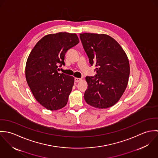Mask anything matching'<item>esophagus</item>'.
Returning <instances> with one entry per match:
<instances>
[{
    "label": "esophagus",
    "mask_w": 158,
    "mask_h": 158,
    "mask_svg": "<svg viewBox=\"0 0 158 158\" xmlns=\"http://www.w3.org/2000/svg\"><path fill=\"white\" fill-rule=\"evenodd\" d=\"M81 80V78H75V83H77V82H79Z\"/></svg>",
    "instance_id": "34e87169"
}]
</instances>
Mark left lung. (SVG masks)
Listing matches in <instances>:
<instances>
[{"mask_svg":"<svg viewBox=\"0 0 158 158\" xmlns=\"http://www.w3.org/2000/svg\"><path fill=\"white\" fill-rule=\"evenodd\" d=\"M80 38L90 65L95 66L97 74L87 76L88 89L84 98L88 104L97 108L114 105L128 85L130 64L119 44L105 34L82 33Z\"/></svg>","mask_w":158,"mask_h":158,"instance_id":"obj_1","label":"left lung"}]
</instances>
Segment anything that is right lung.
Masks as SVG:
<instances>
[{"label":"right lung","mask_w":158,"mask_h":158,"mask_svg":"<svg viewBox=\"0 0 158 158\" xmlns=\"http://www.w3.org/2000/svg\"><path fill=\"white\" fill-rule=\"evenodd\" d=\"M78 43L75 33L47 35L37 43L28 57L27 84L36 100L48 110H60L68 103L74 78L59 73L58 67L65 65V53Z\"/></svg>","instance_id":"add662e5"}]
</instances>
